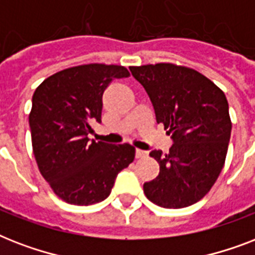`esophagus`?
I'll return each instance as SVG.
<instances>
[{
  "label": "esophagus",
  "mask_w": 255,
  "mask_h": 255,
  "mask_svg": "<svg viewBox=\"0 0 255 255\" xmlns=\"http://www.w3.org/2000/svg\"><path fill=\"white\" fill-rule=\"evenodd\" d=\"M148 153L145 151H141V149H136L135 151V156H136V159H141V157H145Z\"/></svg>",
  "instance_id": "esophagus-1"
}]
</instances>
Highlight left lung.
Returning a JSON list of instances; mask_svg holds the SVG:
<instances>
[{
    "mask_svg": "<svg viewBox=\"0 0 255 255\" xmlns=\"http://www.w3.org/2000/svg\"><path fill=\"white\" fill-rule=\"evenodd\" d=\"M129 70L147 91L156 122L164 124L173 140L168 153H149L160 172L144 182V193L161 208L193 205L209 192L225 164L232 132L225 94L184 66L157 63Z\"/></svg>",
    "mask_w": 255,
    "mask_h": 255,
    "instance_id": "obj_1",
    "label": "left lung"
}]
</instances>
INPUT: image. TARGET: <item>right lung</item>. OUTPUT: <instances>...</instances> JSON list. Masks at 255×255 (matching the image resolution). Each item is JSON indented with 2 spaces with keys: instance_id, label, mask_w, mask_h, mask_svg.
Returning a JSON list of instances; mask_svg holds the SVG:
<instances>
[{
  "instance_id": "right-lung-1",
  "label": "right lung",
  "mask_w": 255,
  "mask_h": 255,
  "mask_svg": "<svg viewBox=\"0 0 255 255\" xmlns=\"http://www.w3.org/2000/svg\"><path fill=\"white\" fill-rule=\"evenodd\" d=\"M127 77L123 66L90 63L54 74L34 92L29 115L34 156L43 178L67 204L106 200L118 173L135 159L131 144L88 139L91 124L102 122L104 90Z\"/></svg>"
}]
</instances>
